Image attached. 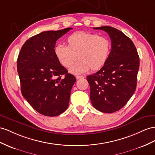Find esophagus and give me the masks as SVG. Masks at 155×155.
I'll return each instance as SVG.
<instances>
[{
  "label": "esophagus",
  "mask_w": 155,
  "mask_h": 155,
  "mask_svg": "<svg viewBox=\"0 0 155 155\" xmlns=\"http://www.w3.org/2000/svg\"><path fill=\"white\" fill-rule=\"evenodd\" d=\"M84 78V77H82V76H76V78L77 79H79V78Z\"/></svg>",
  "instance_id": "1"
}]
</instances>
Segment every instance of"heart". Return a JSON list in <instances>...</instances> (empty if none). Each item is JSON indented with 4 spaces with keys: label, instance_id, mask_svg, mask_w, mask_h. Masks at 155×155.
Wrapping results in <instances>:
<instances>
[{
    "label": "heart",
    "instance_id": "b5f03b06",
    "mask_svg": "<svg viewBox=\"0 0 155 155\" xmlns=\"http://www.w3.org/2000/svg\"><path fill=\"white\" fill-rule=\"evenodd\" d=\"M67 46L58 45L54 53L59 63L69 68L78 59L70 72L82 74L90 69L100 70L107 61L111 50V43L106 37L90 32H77L69 35L66 40Z\"/></svg>",
    "mask_w": 155,
    "mask_h": 155
}]
</instances>
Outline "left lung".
Wrapping results in <instances>:
<instances>
[{"label": "left lung", "instance_id": "8db88e82", "mask_svg": "<svg viewBox=\"0 0 155 155\" xmlns=\"http://www.w3.org/2000/svg\"><path fill=\"white\" fill-rule=\"evenodd\" d=\"M107 33L111 50L105 64L97 73L87 76L90 100L94 108L112 113L120 110L135 92L140 58L131 39L114 27H94Z\"/></svg>", "mask_w": 155, "mask_h": 155}]
</instances>
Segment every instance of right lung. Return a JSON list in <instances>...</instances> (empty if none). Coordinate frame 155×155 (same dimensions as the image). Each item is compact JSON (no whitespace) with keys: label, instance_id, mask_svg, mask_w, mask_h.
Returning a JSON list of instances; mask_svg holds the SVG:
<instances>
[{"label":"right lung","instance_id":"right-lung-1","mask_svg":"<svg viewBox=\"0 0 155 155\" xmlns=\"http://www.w3.org/2000/svg\"><path fill=\"white\" fill-rule=\"evenodd\" d=\"M73 28L44 31L21 47L17 69L23 96L39 113L48 117L61 114L69 106L76 78L58 61L54 53L58 39Z\"/></svg>","mask_w":155,"mask_h":155}]
</instances>
